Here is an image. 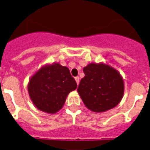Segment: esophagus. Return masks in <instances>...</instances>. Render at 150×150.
Instances as JSON below:
<instances>
[{
  "label": "esophagus",
  "mask_w": 150,
  "mask_h": 150,
  "mask_svg": "<svg viewBox=\"0 0 150 150\" xmlns=\"http://www.w3.org/2000/svg\"><path fill=\"white\" fill-rule=\"evenodd\" d=\"M75 80H76V84H77V85H79V76H76V77H75Z\"/></svg>",
  "instance_id": "obj_1"
}]
</instances>
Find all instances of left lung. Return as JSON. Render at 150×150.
Returning <instances> with one entry per match:
<instances>
[{
	"label": "left lung",
	"mask_w": 150,
	"mask_h": 150,
	"mask_svg": "<svg viewBox=\"0 0 150 150\" xmlns=\"http://www.w3.org/2000/svg\"><path fill=\"white\" fill-rule=\"evenodd\" d=\"M85 77L77 91L85 106L96 112L116 106L124 94V81L116 70L103 63H91L83 68Z\"/></svg>",
	"instance_id": "8db88e82"
}]
</instances>
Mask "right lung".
Segmentation results:
<instances>
[{"instance_id": "add662e5", "label": "right lung", "mask_w": 150, "mask_h": 150, "mask_svg": "<svg viewBox=\"0 0 150 150\" xmlns=\"http://www.w3.org/2000/svg\"><path fill=\"white\" fill-rule=\"evenodd\" d=\"M76 88L69 69L53 64L42 67L30 79L28 91L31 101L40 110L55 113L62 108L68 93Z\"/></svg>"}]
</instances>
